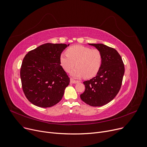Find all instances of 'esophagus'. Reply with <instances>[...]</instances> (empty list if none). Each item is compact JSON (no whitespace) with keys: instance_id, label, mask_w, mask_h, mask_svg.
<instances>
[{"instance_id":"1","label":"esophagus","mask_w":147,"mask_h":147,"mask_svg":"<svg viewBox=\"0 0 147 147\" xmlns=\"http://www.w3.org/2000/svg\"><path fill=\"white\" fill-rule=\"evenodd\" d=\"M70 82H71V84H77V83L79 82V81H78V80H74V79H73L71 78V79H70Z\"/></svg>"}]
</instances>
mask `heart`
Listing matches in <instances>:
<instances>
[{
	"label": "heart",
	"instance_id": "b5f03b06",
	"mask_svg": "<svg viewBox=\"0 0 147 147\" xmlns=\"http://www.w3.org/2000/svg\"><path fill=\"white\" fill-rule=\"evenodd\" d=\"M103 56L97 49H91L84 46L75 45L69 47L66 53L59 56L61 65L68 72L74 65H77L70 72L73 77L78 78L84 76L91 78L96 75L101 68Z\"/></svg>",
	"mask_w": 147,
	"mask_h": 147
}]
</instances>
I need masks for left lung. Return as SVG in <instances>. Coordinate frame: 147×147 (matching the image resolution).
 <instances>
[{
  "instance_id": "left-lung-1",
  "label": "left lung",
  "mask_w": 147,
  "mask_h": 147,
  "mask_svg": "<svg viewBox=\"0 0 147 147\" xmlns=\"http://www.w3.org/2000/svg\"><path fill=\"white\" fill-rule=\"evenodd\" d=\"M100 50L103 56L101 68L95 77L84 82L81 100L91 106H102L115 97L122 85L124 65L117 51L103 44H89Z\"/></svg>"
}]
</instances>
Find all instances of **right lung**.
<instances>
[{
    "label": "right lung",
    "instance_id": "obj_1",
    "mask_svg": "<svg viewBox=\"0 0 147 147\" xmlns=\"http://www.w3.org/2000/svg\"><path fill=\"white\" fill-rule=\"evenodd\" d=\"M69 44L46 43L30 50L20 68L23 91L28 100L41 107H52L61 100L69 78L59 62Z\"/></svg>",
    "mask_w": 147,
    "mask_h": 147
}]
</instances>
